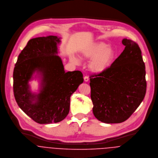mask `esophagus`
I'll use <instances>...</instances> for the list:
<instances>
[{
  "label": "esophagus",
  "mask_w": 158,
  "mask_h": 158,
  "mask_svg": "<svg viewBox=\"0 0 158 158\" xmlns=\"http://www.w3.org/2000/svg\"><path fill=\"white\" fill-rule=\"evenodd\" d=\"M84 80H85V81L88 82L89 81V77L88 76H85L84 77Z\"/></svg>",
  "instance_id": "1"
}]
</instances>
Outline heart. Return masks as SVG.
Segmentation results:
<instances>
[{
  "label": "heart",
  "mask_w": 158,
  "mask_h": 158,
  "mask_svg": "<svg viewBox=\"0 0 158 158\" xmlns=\"http://www.w3.org/2000/svg\"><path fill=\"white\" fill-rule=\"evenodd\" d=\"M114 56L113 48L103 42H95L86 46L80 52V57L83 60H90L89 68L96 73L104 72L111 64ZM71 61L78 64L79 59L73 56Z\"/></svg>",
  "instance_id": "heart-1"
}]
</instances>
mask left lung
<instances>
[{"label": "left lung", "instance_id": "1", "mask_svg": "<svg viewBox=\"0 0 158 158\" xmlns=\"http://www.w3.org/2000/svg\"><path fill=\"white\" fill-rule=\"evenodd\" d=\"M125 49L110 68L90 76L94 116L106 123L127 120L143 101L147 89L145 66L135 42L123 39Z\"/></svg>", "mask_w": 158, "mask_h": 158}]
</instances>
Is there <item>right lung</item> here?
<instances>
[{"mask_svg":"<svg viewBox=\"0 0 158 158\" xmlns=\"http://www.w3.org/2000/svg\"><path fill=\"white\" fill-rule=\"evenodd\" d=\"M60 38H33L18 56L13 71V92L19 108L40 124L61 122L70 110V97L83 82L81 72H66L57 55ZM36 72L40 78L39 93L30 90L29 81Z\"/></svg>","mask_w":158,"mask_h":158,"instance_id":"obj_1","label":"right lung"}]
</instances>
